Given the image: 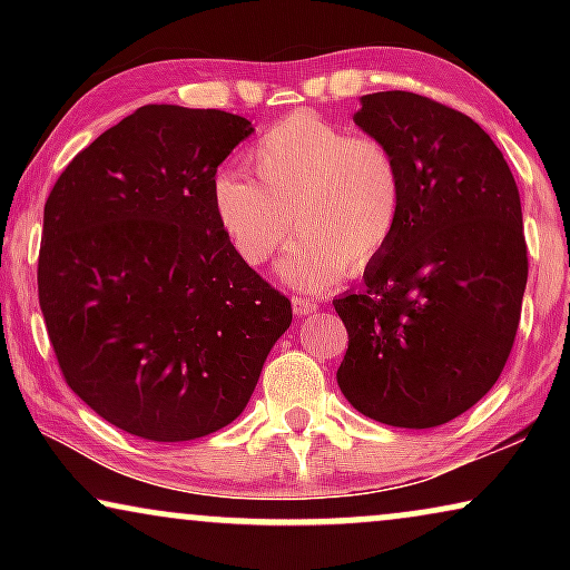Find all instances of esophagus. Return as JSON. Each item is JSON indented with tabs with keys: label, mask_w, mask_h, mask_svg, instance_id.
<instances>
[{
	"label": "esophagus",
	"mask_w": 570,
	"mask_h": 570,
	"mask_svg": "<svg viewBox=\"0 0 570 570\" xmlns=\"http://www.w3.org/2000/svg\"><path fill=\"white\" fill-rule=\"evenodd\" d=\"M293 311H295V314H298V316L316 314L318 303L311 301V298H303V295H293Z\"/></svg>",
	"instance_id": "1"
}]
</instances>
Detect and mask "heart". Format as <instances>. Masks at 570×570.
<instances>
[{"instance_id": "obj_1", "label": "heart", "mask_w": 570, "mask_h": 570, "mask_svg": "<svg viewBox=\"0 0 570 570\" xmlns=\"http://www.w3.org/2000/svg\"><path fill=\"white\" fill-rule=\"evenodd\" d=\"M246 160L256 181L217 176V217L252 267L267 264L298 230L279 272L301 291L371 267L400 233L407 186L400 155L381 137L295 111L262 131Z\"/></svg>"}]
</instances>
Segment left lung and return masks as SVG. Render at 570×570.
Segmentation results:
<instances>
[{"mask_svg": "<svg viewBox=\"0 0 570 570\" xmlns=\"http://www.w3.org/2000/svg\"><path fill=\"white\" fill-rule=\"evenodd\" d=\"M353 119L400 155L392 246L334 301L347 330L337 384L365 417L435 428L478 404L517 340L529 262L517 181L478 121L417 92L361 98Z\"/></svg>", "mask_w": 570, "mask_h": 570, "instance_id": "obj_1", "label": "left lung"}]
</instances>
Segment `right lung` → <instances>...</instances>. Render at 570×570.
<instances>
[{
	"mask_svg": "<svg viewBox=\"0 0 570 570\" xmlns=\"http://www.w3.org/2000/svg\"><path fill=\"white\" fill-rule=\"evenodd\" d=\"M252 121L153 104L61 170L43 207L38 303L67 386L147 441L233 423L291 301L233 248L215 174Z\"/></svg>",
	"mask_w": 570,
	"mask_h": 570,
	"instance_id": "1",
	"label": "right lung"
}]
</instances>
